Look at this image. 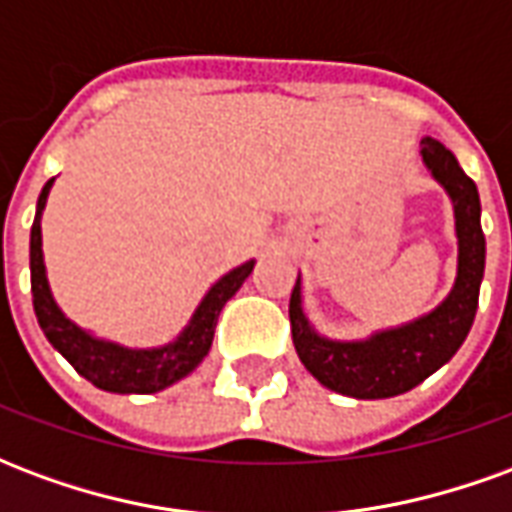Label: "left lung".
I'll return each instance as SVG.
<instances>
[{
	"mask_svg": "<svg viewBox=\"0 0 512 512\" xmlns=\"http://www.w3.org/2000/svg\"><path fill=\"white\" fill-rule=\"evenodd\" d=\"M419 156L430 178L447 191L455 213L458 266L450 293L414 321L378 329L365 340H332L304 312L301 277L290 293V329L301 365L326 389L356 400L403 395L422 384L458 354L472 329L485 271V235L480 227V194L439 139L425 136Z\"/></svg>",
	"mask_w": 512,
	"mask_h": 512,
	"instance_id": "left-lung-1",
	"label": "left lung"
}]
</instances>
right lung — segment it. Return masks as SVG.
Returning a JSON list of instances; mask_svg holds the SVG:
<instances>
[{
    "mask_svg": "<svg viewBox=\"0 0 512 512\" xmlns=\"http://www.w3.org/2000/svg\"><path fill=\"white\" fill-rule=\"evenodd\" d=\"M51 186H54V178L40 191L38 211H35V222H32V233H29L32 304H35V315H38L46 340L54 345V351H60L71 362L79 376L87 378L90 384L104 389V392L153 395V392L178 384L180 378L189 376L191 370L208 356L219 312L238 293L246 277L252 274L255 260H246L233 271H227L224 277L216 279L197 304V310L191 312L183 332L172 343L158 345V348H128V345H120L115 340L95 337L93 332L82 329L79 323H73L60 310V304L54 301V293L49 288L46 263H43L40 219H43V208L49 200Z\"/></svg>",
    "mask_w": 512,
    "mask_h": 512,
    "instance_id": "add662e5",
    "label": "right lung"
}]
</instances>
